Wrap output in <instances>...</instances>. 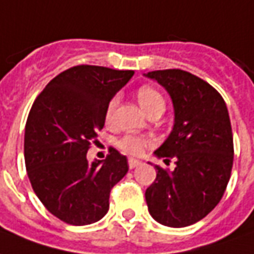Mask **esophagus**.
<instances>
[{"mask_svg": "<svg viewBox=\"0 0 254 254\" xmlns=\"http://www.w3.org/2000/svg\"><path fill=\"white\" fill-rule=\"evenodd\" d=\"M139 164H141V160H138V159H132V157L128 159V166H130V169H135V167H138Z\"/></svg>", "mask_w": 254, "mask_h": 254, "instance_id": "34e87169", "label": "esophagus"}]
</instances>
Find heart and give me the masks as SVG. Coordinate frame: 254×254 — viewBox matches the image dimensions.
Listing matches in <instances>:
<instances>
[{"mask_svg":"<svg viewBox=\"0 0 254 254\" xmlns=\"http://www.w3.org/2000/svg\"><path fill=\"white\" fill-rule=\"evenodd\" d=\"M138 102L141 105V108L145 110V113L148 115L152 110L162 109L164 110L166 102H164L163 95L155 88L152 87H141L137 92ZM117 105V98H112L109 105L106 108V120L109 122L112 119V115L115 112V108ZM149 144V139L145 137H139V135H124L123 138H120L117 141V148L120 150H123L124 153L128 155H139L142 153L144 149L146 148V145Z\"/></svg>","mask_w":254,"mask_h":254,"instance_id":"obj_1","label":"heart"}]
</instances>
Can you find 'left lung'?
I'll return each mask as SVG.
<instances>
[{
	"mask_svg": "<svg viewBox=\"0 0 254 254\" xmlns=\"http://www.w3.org/2000/svg\"><path fill=\"white\" fill-rule=\"evenodd\" d=\"M170 95L173 130L153 153L174 159L176 169H156L145 192L148 210L157 223L181 228L197 223L221 200L230 181L234 141L223 97L202 78L180 69L146 73Z\"/></svg>",
	"mask_w": 254,
	"mask_h": 254,
	"instance_id": "1",
	"label": "left lung"
}]
</instances>
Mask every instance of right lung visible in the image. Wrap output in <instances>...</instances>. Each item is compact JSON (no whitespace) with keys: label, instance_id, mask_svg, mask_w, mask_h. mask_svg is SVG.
I'll return each instance as SVG.
<instances>
[{"label":"right lung","instance_id":"add662e5","mask_svg":"<svg viewBox=\"0 0 254 254\" xmlns=\"http://www.w3.org/2000/svg\"><path fill=\"white\" fill-rule=\"evenodd\" d=\"M134 76L81 64L52 78L31 106L24 128V162L31 187L55 217L71 225L97 223L109 210L110 190L128 171L110 149L88 162L90 142L105 126L110 99Z\"/></svg>","mask_w":254,"mask_h":254}]
</instances>
